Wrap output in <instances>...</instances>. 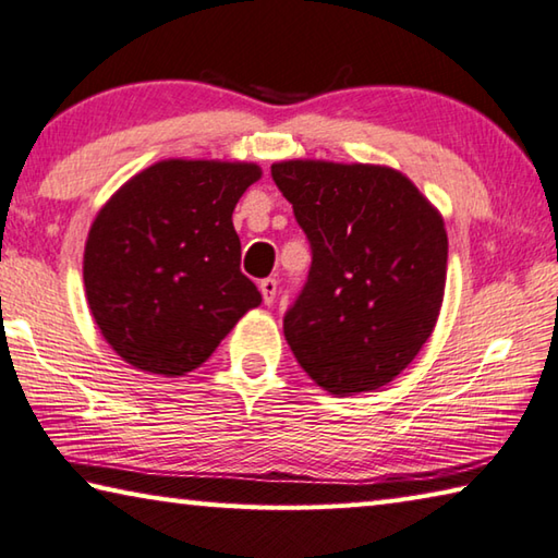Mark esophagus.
I'll use <instances>...</instances> for the list:
<instances>
[{
  "mask_svg": "<svg viewBox=\"0 0 558 558\" xmlns=\"http://www.w3.org/2000/svg\"><path fill=\"white\" fill-rule=\"evenodd\" d=\"M260 295H263V302H266V305H272V300H276V295H278V280L276 278H266V280H260Z\"/></svg>",
  "mask_w": 558,
  "mask_h": 558,
  "instance_id": "obj_1",
  "label": "esophagus"
}]
</instances>
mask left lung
Listing matches in <instances>:
<instances>
[{"label":"left lung","mask_w":558,"mask_h":558,"mask_svg":"<svg viewBox=\"0 0 558 558\" xmlns=\"http://www.w3.org/2000/svg\"><path fill=\"white\" fill-rule=\"evenodd\" d=\"M270 172L313 248L282 319L292 354L335 396L381 389L438 323L448 270L440 211L384 165L282 159Z\"/></svg>","instance_id":"1"}]
</instances>
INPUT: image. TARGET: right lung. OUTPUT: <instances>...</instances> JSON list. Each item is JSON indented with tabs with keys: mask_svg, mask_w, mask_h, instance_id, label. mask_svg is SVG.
<instances>
[{
	"mask_svg": "<svg viewBox=\"0 0 558 558\" xmlns=\"http://www.w3.org/2000/svg\"><path fill=\"white\" fill-rule=\"evenodd\" d=\"M260 177L256 162L162 159L102 204L83 282L102 339L135 369L194 372L260 305L231 219Z\"/></svg>",
	"mask_w": 558,
	"mask_h": 558,
	"instance_id": "right-lung-1",
	"label": "right lung"
}]
</instances>
